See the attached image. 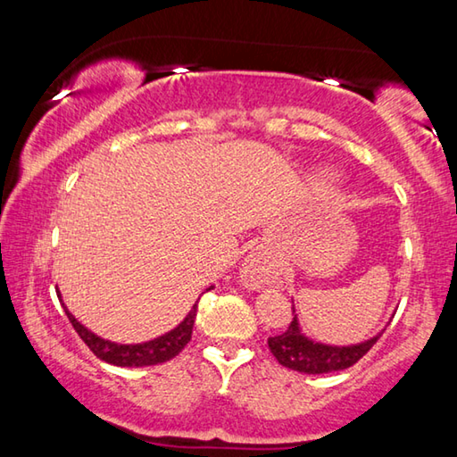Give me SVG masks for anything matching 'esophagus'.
Instances as JSON below:
<instances>
[{
	"label": "esophagus",
	"mask_w": 457,
	"mask_h": 457,
	"mask_svg": "<svg viewBox=\"0 0 457 457\" xmlns=\"http://www.w3.org/2000/svg\"><path fill=\"white\" fill-rule=\"evenodd\" d=\"M276 268L264 252H252L242 264V280L250 288H262L274 280Z\"/></svg>",
	"instance_id": "34e87169"
}]
</instances>
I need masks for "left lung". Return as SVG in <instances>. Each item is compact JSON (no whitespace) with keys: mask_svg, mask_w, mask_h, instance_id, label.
Wrapping results in <instances>:
<instances>
[{"mask_svg":"<svg viewBox=\"0 0 457 457\" xmlns=\"http://www.w3.org/2000/svg\"><path fill=\"white\" fill-rule=\"evenodd\" d=\"M294 312V304H292ZM383 335L377 332L375 337L369 340H362L357 345L349 346H337V345H324L319 340L308 338L303 330H300V324L296 314H294V320L286 332L276 337L268 338V346L276 361L280 362L282 367L298 370V373L306 375H322V373H332V370H343L353 367L354 362L361 361L365 354L373 349V345Z\"/></svg>","mask_w":457,"mask_h":457,"instance_id":"1","label":"left lung"}]
</instances>
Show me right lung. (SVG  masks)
<instances>
[{
    "label": "right lung",
    "mask_w": 457,
    "mask_h": 457,
    "mask_svg": "<svg viewBox=\"0 0 457 457\" xmlns=\"http://www.w3.org/2000/svg\"><path fill=\"white\" fill-rule=\"evenodd\" d=\"M64 312L68 316V320L72 322L74 330L79 332V337L84 340V345H87L100 361L111 362V365H117V367H149V365H159V362L171 361L183 351V346L189 343L191 332H193V322H195V316H197V304H193L189 314L185 316L183 322L177 324L173 330H169L165 335H161L153 340H146V343H138V345H119V343H111V340L100 338L95 335V332H90L87 327H84V324L76 320L72 312H68L66 306H64Z\"/></svg>",
    "instance_id": "obj_1"
}]
</instances>
